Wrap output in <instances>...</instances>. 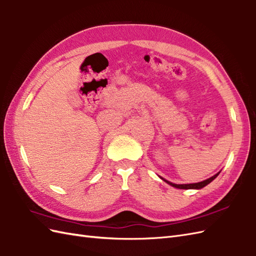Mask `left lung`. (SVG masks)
Masks as SVG:
<instances>
[{
    "label": "left lung",
    "instance_id": "obj_1",
    "mask_svg": "<svg viewBox=\"0 0 256 256\" xmlns=\"http://www.w3.org/2000/svg\"><path fill=\"white\" fill-rule=\"evenodd\" d=\"M219 175V173H217L216 175H214V176H212V178H207V180H202V182H200V183H194V184H173V183H171V182H168V180H164V178H162L164 182H166L168 184H170L171 186H173V187H176V188H180V190H200V188H202V187H205L206 185H208L210 182H212L216 178H217V176Z\"/></svg>",
    "mask_w": 256,
    "mask_h": 256
}]
</instances>
